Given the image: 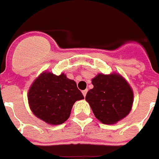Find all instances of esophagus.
<instances>
[{
    "mask_svg": "<svg viewBox=\"0 0 159 159\" xmlns=\"http://www.w3.org/2000/svg\"><path fill=\"white\" fill-rule=\"evenodd\" d=\"M87 92H88V90H84V91H83V92H82L83 95H84V97L86 96V95H87Z\"/></svg>",
    "mask_w": 159,
    "mask_h": 159,
    "instance_id": "obj_1",
    "label": "esophagus"
}]
</instances>
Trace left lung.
Here are the masks:
<instances>
[{
    "instance_id": "left-lung-1",
    "label": "left lung",
    "mask_w": 159,
    "mask_h": 159,
    "mask_svg": "<svg viewBox=\"0 0 159 159\" xmlns=\"http://www.w3.org/2000/svg\"><path fill=\"white\" fill-rule=\"evenodd\" d=\"M93 88L87 93L95 118L104 124H116L131 111L134 92L130 84L117 72L99 73L92 79Z\"/></svg>"
}]
</instances>
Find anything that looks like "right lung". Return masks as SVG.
Masks as SVG:
<instances>
[{"label": "right lung", "mask_w": 159, "mask_h": 159, "mask_svg": "<svg viewBox=\"0 0 159 159\" xmlns=\"http://www.w3.org/2000/svg\"><path fill=\"white\" fill-rule=\"evenodd\" d=\"M84 97L76 83L64 73L57 75L44 71L36 77L28 92L31 111L38 119L50 125H60L70 116L73 104Z\"/></svg>", "instance_id": "obj_1"}]
</instances>
